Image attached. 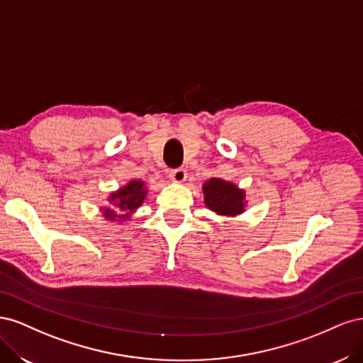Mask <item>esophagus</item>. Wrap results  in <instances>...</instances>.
<instances>
[{"label": "esophagus", "instance_id": "1", "mask_svg": "<svg viewBox=\"0 0 363 363\" xmlns=\"http://www.w3.org/2000/svg\"><path fill=\"white\" fill-rule=\"evenodd\" d=\"M186 169H183V168H177V169H171L169 171V180L172 182V183H177V184H180V183H183L184 180H186Z\"/></svg>", "mask_w": 363, "mask_h": 363}]
</instances>
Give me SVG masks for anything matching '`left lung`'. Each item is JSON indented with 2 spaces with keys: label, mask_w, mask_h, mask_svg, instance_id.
<instances>
[{
  "label": "left lung",
  "mask_w": 363,
  "mask_h": 363,
  "mask_svg": "<svg viewBox=\"0 0 363 363\" xmlns=\"http://www.w3.org/2000/svg\"><path fill=\"white\" fill-rule=\"evenodd\" d=\"M204 206L218 216L235 218L247 208V194L238 184L224 179H211L203 183Z\"/></svg>",
  "instance_id": "obj_1"
}]
</instances>
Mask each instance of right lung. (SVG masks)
I'll return each mask as SVG.
<instances>
[{
    "label": "right lung",
    "instance_id": "1",
    "mask_svg": "<svg viewBox=\"0 0 363 363\" xmlns=\"http://www.w3.org/2000/svg\"><path fill=\"white\" fill-rule=\"evenodd\" d=\"M148 195L147 183L133 179L107 195V204L100 207L104 221L124 224L131 221L138 208L145 203Z\"/></svg>",
    "mask_w": 363,
    "mask_h": 363
}]
</instances>
